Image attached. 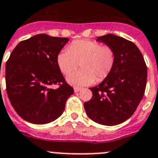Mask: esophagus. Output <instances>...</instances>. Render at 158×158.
<instances>
[{
	"label": "esophagus",
	"instance_id": "obj_1",
	"mask_svg": "<svg viewBox=\"0 0 158 158\" xmlns=\"http://www.w3.org/2000/svg\"><path fill=\"white\" fill-rule=\"evenodd\" d=\"M81 89L79 88V87H75V88H74V92L77 93V92H79Z\"/></svg>",
	"mask_w": 158,
	"mask_h": 158
}]
</instances>
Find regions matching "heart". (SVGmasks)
I'll return each mask as SVG.
<instances>
[{"instance_id": "b5f03b06", "label": "heart", "mask_w": 158, "mask_h": 158, "mask_svg": "<svg viewBox=\"0 0 158 158\" xmlns=\"http://www.w3.org/2000/svg\"><path fill=\"white\" fill-rule=\"evenodd\" d=\"M115 52L110 45L96 40H76L63 48L56 60L63 74L68 75L81 64L82 70L70 74L67 81L75 86L89 85L102 81L111 73L115 64Z\"/></svg>"}]
</instances>
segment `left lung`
Masks as SVG:
<instances>
[{"label":"left lung","mask_w":158,"mask_h":158,"mask_svg":"<svg viewBox=\"0 0 158 158\" xmlns=\"http://www.w3.org/2000/svg\"><path fill=\"white\" fill-rule=\"evenodd\" d=\"M114 48L115 64L111 73L96 87L93 97L85 102L89 118L98 124L115 125L129 119L145 94L147 66L134 43L114 34L98 37Z\"/></svg>","instance_id":"8db88e82"}]
</instances>
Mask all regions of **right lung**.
<instances>
[{"instance_id":"right-lung-1","label":"right lung","mask_w":158,"mask_h":158,"mask_svg":"<svg viewBox=\"0 0 158 158\" xmlns=\"http://www.w3.org/2000/svg\"><path fill=\"white\" fill-rule=\"evenodd\" d=\"M69 39L38 34L18 43L5 64V82L12 106L21 118L43 125L64 110L73 88L65 81L56 57ZM57 84L53 90L51 86Z\"/></svg>"}]
</instances>
